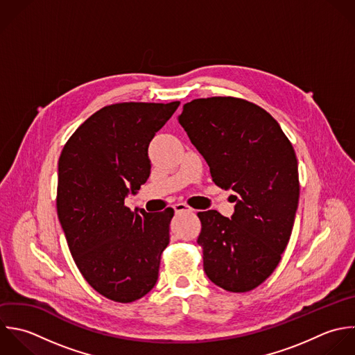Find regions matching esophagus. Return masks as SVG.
Returning a JSON list of instances; mask_svg holds the SVG:
<instances>
[{
	"label": "esophagus",
	"mask_w": 355,
	"mask_h": 355,
	"mask_svg": "<svg viewBox=\"0 0 355 355\" xmlns=\"http://www.w3.org/2000/svg\"><path fill=\"white\" fill-rule=\"evenodd\" d=\"M174 210H175V213H182V211H192L193 209L189 207L187 203H175Z\"/></svg>",
	"instance_id": "obj_1"
}]
</instances>
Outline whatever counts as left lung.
Masks as SVG:
<instances>
[{
	"instance_id": "left-lung-1",
	"label": "left lung",
	"mask_w": 355,
	"mask_h": 355,
	"mask_svg": "<svg viewBox=\"0 0 355 355\" xmlns=\"http://www.w3.org/2000/svg\"><path fill=\"white\" fill-rule=\"evenodd\" d=\"M178 121L214 184L236 193L231 218L198 213L205 272L224 291H253L274 272L292 235L300 196L295 149L267 110L242 98L193 99Z\"/></svg>"
}]
</instances>
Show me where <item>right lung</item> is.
Returning a JSON list of instances; mask_svg holds the SVG:
<instances>
[{"label":"right lung","mask_w":355,"mask_h":355,"mask_svg":"<svg viewBox=\"0 0 355 355\" xmlns=\"http://www.w3.org/2000/svg\"><path fill=\"white\" fill-rule=\"evenodd\" d=\"M178 106L107 105L73 132L58 162L56 210L69 250L84 279L117 303L152 291L170 242L171 207L134 213L124 199L149 178V142Z\"/></svg>","instance_id":"obj_1"}]
</instances>
